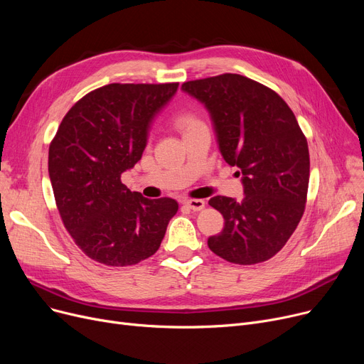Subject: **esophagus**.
Listing matches in <instances>:
<instances>
[{"label":"esophagus","instance_id":"esophagus-1","mask_svg":"<svg viewBox=\"0 0 364 364\" xmlns=\"http://www.w3.org/2000/svg\"><path fill=\"white\" fill-rule=\"evenodd\" d=\"M186 206L187 208H190L192 209V211H195V213H198V211H202V209L205 208V200H202V199H187L186 202Z\"/></svg>","mask_w":364,"mask_h":364}]
</instances>
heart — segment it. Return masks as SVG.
Listing matches in <instances>:
<instances>
[{
    "label": "heart",
    "instance_id": "1",
    "mask_svg": "<svg viewBox=\"0 0 364 364\" xmlns=\"http://www.w3.org/2000/svg\"><path fill=\"white\" fill-rule=\"evenodd\" d=\"M196 122H198V121H196V118L193 117L192 113H181V114H178L177 119H176V125H177L181 131H186L187 128L195 125Z\"/></svg>",
    "mask_w": 364,
    "mask_h": 364
}]
</instances>
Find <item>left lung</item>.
<instances>
[{"label":"left lung","instance_id":"1","mask_svg":"<svg viewBox=\"0 0 364 364\" xmlns=\"http://www.w3.org/2000/svg\"><path fill=\"white\" fill-rule=\"evenodd\" d=\"M181 90L206 107L221 156L242 176V200L209 199L224 217L209 250L243 265L270 259L295 232L307 199L309 144L294 112L277 92L237 73L188 81Z\"/></svg>","mask_w":364,"mask_h":364}]
</instances>
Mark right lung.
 I'll list each match as a JSON object with an SVG mask.
<instances>
[{
    "label": "right lung",
    "instance_id": "obj_1",
    "mask_svg": "<svg viewBox=\"0 0 364 364\" xmlns=\"http://www.w3.org/2000/svg\"><path fill=\"white\" fill-rule=\"evenodd\" d=\"M178 84H109L66 113L48 150L57 209L75 243L91 259L125 267L155 254L169 220L171 198L147 199L121 181L140 159L149 129Z\"/></svg>",
    "mask_w": 364,
    "mask_h": 364
}]
</instances>
